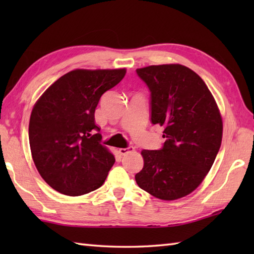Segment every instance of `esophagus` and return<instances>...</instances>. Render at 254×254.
<instances>
[{
	"label": "esophagus",
	"instance_id": "34e87169",
	"mask_svg": "<svg viewBox=\"0 0 254 254\" xmlns=\"http://www.w3.org/2000/svg\"><path fill=\"white\" fill-rule=\"evenodd\" d=\"M134 150V147L133 146H127V148H119V154L120 155H126V154H127V153H130V152H133Z\"/></svg>",
	"mask_w": 254,
	"mask_h": 254
}]
</instances>
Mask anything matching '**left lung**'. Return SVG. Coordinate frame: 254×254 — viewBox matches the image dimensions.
I'll use <instances>...</instances> for the list:
<instances>
[{
    "label": "left lung",
    "instance_id": "1",
    "mask_svg": "<svg viewBox=\"0 0 254 254\" xmlns=\"http://www.w3.org/2000/svg\"><path fill=\"white\" fill-rule=\"evenodd\" d=\"M150 91V122L164 127L157 150H142L135 181L155 197L172 201L201 185L222 144L223 121L213 95L198 75L180 64L137 68Z\"/></svg>",
    "mask_w": 254,
    "mask_h": 254
}]
</instances>
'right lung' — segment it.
Wrapping results in <instances>:
<instances>
[{
  "label": "right lung",
  "mask_w": 254,
  "mask_h": 254,
  "mask_svg": "<svg viewBox=\"0 0 254 254\" xmlns=\"http://www.w3.org/2000/svg\"><path fill=\"white\" fill-rule=\"evenodd\" d=\"M126 68L74 69L56 80L36 102L29 144L37 170L56 191L69 196L102 186L115 156L100 144L95 110Z\"/></svg>",
  "instance_id": "add662e5"
}]
</instances>
